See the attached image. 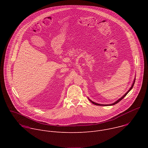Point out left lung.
Returning <instances> with one entry per match:
<instances>
[{"mask_svg": "<svg viewBox=\"0 0 148 148\" xmlns=\"http://www.w3.org/2000/svg\"><path fill=\"white\" fill-rule=\"evenodd\" d=\"M135 79H134V83L132 84V87H131L130 88V90L128 91V92H126L125 94H124V95H123V97H121L120 99H118V100H117V101H116L115 102H114V103H112V104H110V105H102V104H99V103H95V102H94L92 101H91V99H89V100H90V101H91V102H92L93 104H95V105H101V106H102V105H103V106H108V105H115V104L117 103L118 102H119L120 101H121V100H122V99H123V98H124V97H125L126 95L128 94V92H130V91L132 90V88H133V87H134V84H135Z\"/></svg>", "mask_w": 148, "mask_h": 148, "instance_id": "8db88e82", "label": "left lung"}]
</instances>
